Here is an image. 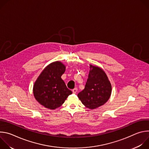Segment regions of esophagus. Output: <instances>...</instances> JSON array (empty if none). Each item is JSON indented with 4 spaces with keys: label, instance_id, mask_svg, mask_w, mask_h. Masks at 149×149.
<instances>
[{
    "label": "esophagus",
    "instance_id": "esophagus-1",
    "mask_svg": "<svg viewBox=\"0 0 149 149\" xmlns=\"http://www.w3.org/2000/svg\"><path fill=\"white\" fill-rule=\"evenodd\" d=\"M77 88H74V90H72V93H74V94H76L77 93Z\"/></svg>",
    "mask_w": 149,
    "mask_h": 149
}]
</instances>
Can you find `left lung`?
Here are the masks:
<instances>
[{
    "mask_svg": "<svg viewBox=\"0 0 149 149\" xmlns=\"http://www.w3.org/2000/svg\"><path fill=\"white\" fill-rule=\"evenodd\" d=\"M90 68L85 88L78 94V97L87 108L95 109L109 100L111 93V85L101 68L92 65Z\"/></svg>",
    "mask_w": 149,
    "mask_h": 149,
    "instance_id": "obj_1",
    "label": "left lung"
}]
</instances>
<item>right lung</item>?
Here are the masks:
<instances>
[{
  "label": "right lung",
  "mask_w": 149,
  "mask_h": 149,
  "mask_svg": "<svg viewBox=\"0 0 149 149\" xmlns=\"http://www.w3.org/2000/svg\"><path fill=\"white\" fill-rule=\"evenodd\" d=\"M65 66L59 61L48 65L35 81L33 92L35 99L45 108L55 110L72 94L62 78Z\"/></svg>",
  "instance_id": "add662e5"
}]
</instances>
